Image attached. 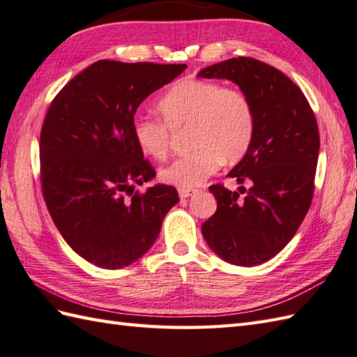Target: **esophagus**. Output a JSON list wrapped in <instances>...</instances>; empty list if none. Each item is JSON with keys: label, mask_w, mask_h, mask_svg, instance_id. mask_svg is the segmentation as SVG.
Masks as SVG:
<instances>
[{"label": "esophagus", "mask_w": 357, "mask_h": 357, "mask_svg": "<svg viewBox=\"0 0 357 357\" xmlns=\"http://www.w3.org/2000/svg\"><path fill=\"white\" fill-rule=\"evenodd\" d=\"M195 191H194V189H178V195L181 197V199H188V197L189 195H192Z\"/></svg>", "instance_id": "esophagus-1"}]
</instances>
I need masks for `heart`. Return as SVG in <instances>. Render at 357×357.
I'll return each mask as SVG.
<instances>
[{
	"instance_id": "1",
	"label": "heart",
	"mask_w": 357,
	"mask_h": 357,
	"mask_svg": "<svg viewBox=\"0 0 357 357\" xmlns=\"http://www.w3.org/2000/svg\"><path fill=\"white\" fill-rule=\"evenodd\" d=\"M157 109L163 121L146 116L132 119V137L142 153L162 158L169 151L171 130L189 126V145L194 149L160 169L165 183L178 189L203 185L221 160H238L255 132V113L249 98L212 81L176 82L158 99Z\"/></svg>"
}]
</instances>
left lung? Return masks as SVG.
<instances>
[{"label": "left lung", "instance_id": "obj_1", "mask_svg": "<svg viewBox=\"0 0 357 357\" xmlns=\"http://www.w3.org/2000/svg\"><path fill=\"white\" fill-rule=\"evenodd\" d=\"M199 77L232 81L255 113L252 144L227 174L240 185L250 181V188L232 192L212 185L217 211L204 221L202 234L221 259L258 266L286 248L310 208L319 154L318 123L299 86L261 61L232 58L203 68Z\"/></svg>", "mask_w": 357, "mask_h": 357}]
</instances>
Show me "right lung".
I'll list each match as a JSON object with an SVG mask.
<instances>
[{
  "instance_id": "right-lung-1",
  "label": "right lung",
  "mask_w": 357,
  "mask_h": 357,
  "mask_svg": "<svg viewBox=\"0 0 357 357\" xmlns=\"http://www.w3.org/2000/svg\"><path fill=\"white\" fill-rule=\"evenodd\" d=\"M185 68L102 59L71 79L47 112L39 142L44 200L67 244L94 266L122 268L145 255L178 203L168 185L134 192L155 171L131 123L142 102Z\"/></svg>"
}]
</instances>
